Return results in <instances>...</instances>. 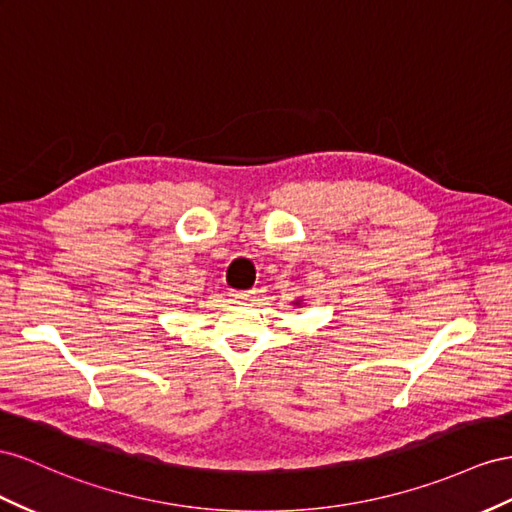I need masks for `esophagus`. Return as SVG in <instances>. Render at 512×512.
<instances>
[{"label": "esophagus", "instance_id": "esophagus-1", "mask_svg": "<svg viewBox=\"0 0 512 512\" xmlns=\"http://www.w3.org/2000/svg\"><path fill=\"white\" fill-rule=\"evenodd\" d=\"M252 295H254V290H232V293H230L232 301H237V303L247 301Z\"/></svg>", "mask_w": 512, "mask_h": 512}]
</instances>
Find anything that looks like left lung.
<instances>
[{
  "instance_id": "1",
  "label": "left lung",
  "mask_w": 512,
  "mask_h": 512,
  "mask_svg": "<svg viewBox=\"0 0 512 512\" xmlns=\"http://www.w3.org/2000/svg\"><path fill=\"white\" fill-rule=\"evenodd\" d=\"M301 301H303V299H297V301H293V306H297V308H299V306H301Z\"/></svg>"
}]
</instances>
